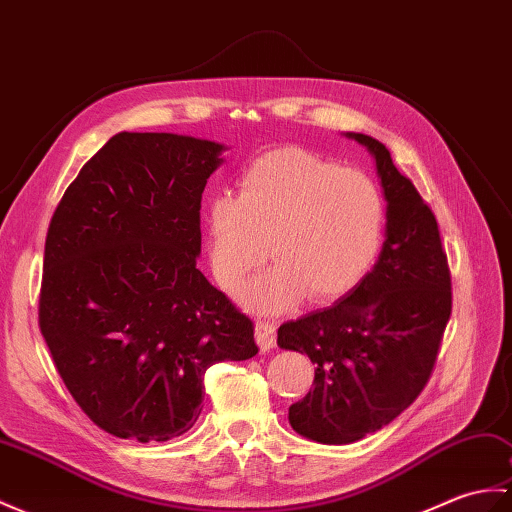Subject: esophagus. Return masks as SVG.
Wrapping results in <instances>:
<instances>
[{
    "instance_id": "esophagus-1",
    "label": "esophagus",
    "mask_w": 512,
    "mask_h": 512,
    "mask_svg": "<svg viewBox=\"0 0 512 512\" xmlns=\"http://www.w3.org/2000/svg\"><path fill=\"white\" fill-rule=\"evenodd\" d=\"M255 336L261 351H268L275 347V340H277V325L270 323V320H257L255 323Z\"/></svg>"
}]
</instances>
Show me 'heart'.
Masks as SVG:
<instances>
[{"label":"heart","instance_id":"obj_1","mask_svg":"<svg viewBox=\"0 0 512 512\" xmlns=\"http://www.w3.org/2000/svg\"><path fill=\"white\" fill-rule=\"evenodd\" d=\"M207 248L213 277L237 292L268 257L277 266L244 292L259 312L299 301L325 303L351 292L375 264L384 198L358 170L285 148L255 159L235 194L209 200Z\"/></svg>","mask_w":512,"mask_h":512}]
</instances>
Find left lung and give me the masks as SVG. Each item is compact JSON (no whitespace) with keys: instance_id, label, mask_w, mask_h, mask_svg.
Listing matches in <instances>:
<instances>
[{"instance_id":"1","label":"left lung","mask_w":512,"mask_h":512,"mask_svg":"<svg viewBox=\"0 0 512 512\" xmlns=\"http://www.w3.org/2000/svg\"><path fill=\"white\" fill-rule=\"evenodd\" d=\"M375 154L388 200L386 242L349 296L283 323L277 344L316 364L314 390L290 406L296 432L325 445L382 430L430 382L451 314V272L432 207L377 139L353 133Z\"/></svg>"}]
</instances>
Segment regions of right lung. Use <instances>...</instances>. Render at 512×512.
<instances>
[{
	"instance_id": "add662e5",
	"label": "right lung",
	"mask_w": 512,
	"mask_h": 512,
	"mask_svg": "<svg viewBox=\"0 0 512 512\" xmlns=\"http://www.w3.org/2000/svg\"><path fill=\"white\" fill-rule=\"evenodd\" d=\"M220 144L120 133L82 165L45 237L39 327L69 395L117 438L170 441L205 373L259 351L255 325L196 268Z\"/></svg>"
}]
</instances>
